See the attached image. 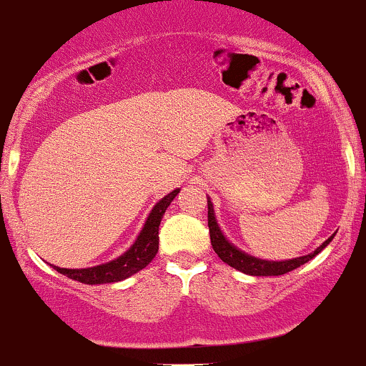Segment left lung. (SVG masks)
I'll list each match as a JSON object with an SVG mask.
<instances>
[{"label":"left lung","mask_w":366,"mask_h":366,"mask_svg":"<svg viewBox=\"0 0 366 366\" xmlns=\"http://www.w3.org/2000/svg\"><path fill=\"white\" fill-rule=\"evenodd\" d=\"M207 225H209V235H211V244H213L214 253L222 258L223 262L229 263L234 269L241 270V272L249 274V276H282L286 272H292L297 267L304 265L309 260H312L320 251H323L326 246L332 242V237H328L326 241L317 247L314 253L305 254V257H297L292 260H281V262H270V260H262V258L251 257V254L244 253V251L239 249L237 246H234L229 239L223 235L222 229H219L218 222H216L213 204H211L209 197H207Z\"/></svg>","instance_id":"left-lung-1"}]
</instances>
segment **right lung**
<instances>
[{
	"label": "right lung",
	"instance_id": "add662e5",
	"mask_svg": "<svg viewBox=\"0 0 366 366\" xmlns=\"http://www.w3.org/2000/svg\"><path fill=\"white\" fill-rule=\"evenodd\" d=\"M178 194L179 188H176V190H172L171 194H167L166 197L155 204L134 244L129 247L124 254H120L119 258L106 262L103 265L89 267V269H61V267L56 265H54V269L69 279L85 282V285H106V282L124 281V279L131 277L132 274L143 270L155 258L157 251H159L160 222H162V216L166 213L169 204L174 200Z\"/></svg>",
	"mask_w": 366,
	"mask_h": 366
}]
</instances>
